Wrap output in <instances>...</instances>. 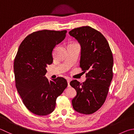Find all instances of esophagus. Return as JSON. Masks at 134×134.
<instances>
[{"label":"esophagus","mask_w":134,"mask_h":134,"mask_svg":"<svg viewBox=\"0 0 134 134\" xmlns=\"http://www.w3.org/2000/svg\"><path fill=\"white\" fill-rule=\"evenodd\" d=\"M70 79H67V83H68V87H70Z\"/></svg>","instance_id":"esophagus-1"}]
</instances>
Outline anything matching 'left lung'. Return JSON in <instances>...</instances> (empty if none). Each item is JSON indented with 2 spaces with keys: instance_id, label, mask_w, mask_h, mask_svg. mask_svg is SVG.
I'll list each match as a JSON object with an SVG mask.
<instances>
[{
  "instance_id": "1",
  "label": "left lung",
  "mask_w": 134,
  "mask_h": 134,
  "mask_svg": "<svg viewBox=\"0 0 134 134\" xmlns=\"http://www.w3.org/2000/svg\"><path fill=\"white\" fill-rule=\"evenodd\" d=\"M69 34L81 45L80 67L87 72L85 82H70L77 92L72 107L78 113L91 114L101 107L107 96L113 77V53L105 37L91 27L75 28Z\"/></svg>"
}]
</instances>
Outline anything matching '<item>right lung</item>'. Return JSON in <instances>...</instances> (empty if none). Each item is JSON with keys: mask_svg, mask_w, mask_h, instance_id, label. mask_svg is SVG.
<instances>
[{"mask_svg": "<svg viewBox=\"0 0 134 134\" xmlns=\"http://www.w3.org/2000/svg\"><path fill=\"white\" fill-rule=\"evenodd\" d=\"M67 31L43 30L27 36L14 60L16 87L26 107L38 115L54 110L57 98L67 87V80L57 77L48 81L46 67L53 63L55 46L64 39Z\"/></svg>", "mask_w": 134, "mask_h": 134, "instance_id": "right-lung-1", "label": "right lung"}]
</instances>
